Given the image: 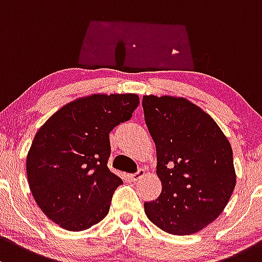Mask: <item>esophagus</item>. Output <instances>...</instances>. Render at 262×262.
<instances>
[{
  "label": "esophagus",
  "mask_w": 262,
  "mask_h": 262,
  "mask_svg": "<svg viewBox=\"0 0 262 262\" xmlns=\"http://www.w3.org/2000/svg\"><path fill=\"white\" fill-rule=\"evenodd\" d=\"M144 174H145V170L143 169V168H139L136 173L130 174L129 177H130V180L133 182H137V181H139L142 177H144Z\"/></svg>",
  "instance_id": "1"
}]
</instances>
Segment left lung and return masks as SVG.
I'll use <instances>...</instances> for the list:
<instances>
[{"label": "left lung", "mask_w": 262, "mask_h": 262, "mask_svg": "<svg viewBox=\"0 0 262 262\" xmlns=\"http://www.w3.org/2000/svg\"><path fill=\"white\" fill-rule=\"evenodd\" d=\"M142 105L162 181L161 194L144 211L161 230L192 235L214 221L232 194V148L210 115L187 99L145 95Z\"/></svg>", "instance_id": "obj_1"}]
</instances>
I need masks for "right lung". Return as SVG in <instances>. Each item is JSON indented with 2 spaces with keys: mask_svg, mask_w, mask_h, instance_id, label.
Wrapping results in <instances>:
<instances>
[{
  "mask_svg": "<svg viewBox=\"0 0 262 262\" xmlns=\"http://www.w3.org/2000/svg\"><path fill=\"white\" fill-rule=\"evenodd\" d=\"M136 94H95L57 110L36 133L26 158L30 189L60 227L82 231L108 214L123 183L110 172L109 133L132 118Z\"/></svg>",
  "mask_w": 262,
  "mask_h": 262,
  "instance_id": "right-lung-1",
  "label": "right lung"
}]
</instances>
